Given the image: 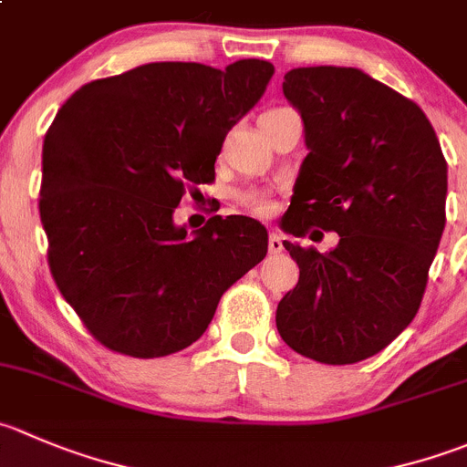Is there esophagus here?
<instances>
[{"label": "esophagus", "mask_w": 467, "mask_h": 467, "mask_svg": "<svg viewBox=\"0 0 467 467\" xmlns=\"http://www.w3.org/2000/svg\"><path fill=\"white\" fill-rule=\"evenodd\" d=\"M285 251V244H283V237L275 233L269 234V253H274V255H278V253Z\"/></svg>", "instance_id": "34e87169"}]
</instances>
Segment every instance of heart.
Returning a JSON list of instances; mask_svg holds the SVG:
<instances>
[{
	"label": "heart",
	"instance_id": "obj_1",
	"mask_svg": "<svg viewBox=\"0 0 467 467\" xmlns=\"http://www.w3.org/2000/svg\"><path fill=\"white\" fill-rule=\"evenodd\" d=\"M280 111H289V109H283V107L269 109V111L262 113V116H271V113H280ZM242 202L248 207V210L253 212V214L265 216V214H269V212H271V202L266 201V198L262 196V193H244Z\"/></svg>",
	"mask_w": 467,
	"mask_h": 467
}]
</instances>
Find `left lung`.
Instances as JSON below:
<instances>
[{
    "label": "left lung",
    "instance_id": "obj_1",
    "mask_svg": "<svg viewBox=\"0 0 467 467\" xmlns=\"http://www.w3.org/2000/svg\"><path fill=\"white\" fill-rule=\"evenodd\" d=\"M307 157L285 230H333L330 253L283 242L298 283L275 310L287 347L324 365L386 348L418 315L445 230L447 161L422 109L358 67H294Z\"/></svg>",
    "mask_w": 467,
    "mask_h": 467
}]
</instances>
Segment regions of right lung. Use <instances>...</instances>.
Masks as SVG:
<instances>
[{
    "label": "right lung",
    "instance_id": "1",
    "mask_svg": "<svg viewBox=\"0 0 467 467\" xmlns=\"http://www.w3.org/2000/svg\"><path fill=\"white\" fill-rule=\"evenodd\" d=\"M274 66L161 61L93 79L58 109L43 143L38 210L58 292L102 347L161 358L196 342L230 285L266 255L248 216L173 223L187 192L214 182L225 134Z\"/></svg>",
    "mask_w": 467,
    "mask_h": 467
}]
</instances>
